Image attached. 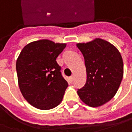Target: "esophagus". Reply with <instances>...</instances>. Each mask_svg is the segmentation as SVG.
<instances>
[{"instance_id": "obj_1", "label": "esophagus", "mask_w": 132, "mask_h": 132, "mask_svg": "<svg viewBox=\"0 0 132 132\" xmlns=\"http://www.w3.org/2000/svg\"><path fill=\"white\" fill-rule=\"evenodd\" d=\"M73 79H74V77H73V76H72V77H70V81H71V82H73Z\"/></svg>"}]
</instances>
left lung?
I'll return each mask as SVG.
<instances>
[{
  "instance_id": "1",
  "label": "left lung",
  "mask_w": 132,
  "mask_h": 132,
  "mask_svg": "<svg viewBox=\"0 0 132 132\" xmlns=\"http://www.w3.org/2000/svg\"><path fill=\"white\" fill-rule=\"evenodd\" d=\"M77 46L85 59L87 81L78 95L90 107H99L114 97L123 75V63L116 47L100 38Z\"/></svg>"
}]
</instances>
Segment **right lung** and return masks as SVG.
<instances>
[{
    "label": "right lung",
    "instance_id": "1",
    "mask_svg": "<svg viewBox=\"0 0 132 132\" xmlns=\"http://www.w3.org/2000/svg\"><path fill=\"white\" fill-rule=\"evenodd\" d=\"M66 43L40 40L27 44L16 61L18 83L25 100L40 110H50L61 103L68 87L56 58Z\"/></svg>",
    "mask_w": 132,
    "mask_h": 132
}]
</instances>
